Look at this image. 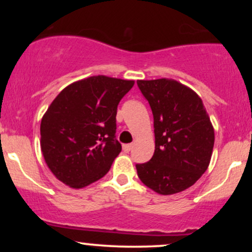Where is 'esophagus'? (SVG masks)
<instances>
[{"label": "esophagus", "mask_w": 252, "mask_h": 252, "mask_svg": "<svg viewBox=\"0 0 252 252\" xmlns=\"http://www.w3.org/2000/svg\"><path fill=\"white\" fill-rule=\"evenodd\" d=\"M132 148V144H123V150L126 153H129Z\"/></svg>", "instance_id": "1"}]
</instances>
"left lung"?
Returning a JSON list of instances; mask_svg holds the SVG:
<instances>
[{
	"instance_id": "1",
	"label": "left lung",
	"mask_w": 252,
	"mask_h": 252,
	"mask_svg": "<svg viewBox=\"0 0 252 252\" xmlns=\"http://www.w3.org/2000/svg\"><path fill=\"white\" fill-rule=\"evenodd\" d=\"M154 117L155 152L137 163V175L162 195L194 185L206 172L215 144V130L201 98L174 79L137 80Z\"/></svg>"
}]
</instances>
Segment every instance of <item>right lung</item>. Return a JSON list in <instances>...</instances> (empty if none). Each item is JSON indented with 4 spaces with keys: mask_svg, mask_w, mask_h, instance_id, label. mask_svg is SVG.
Wrapping results in <instances>:
<instances>
[{
    "mask_svg": "<svg viewBox=\"0 0 252 252\" xmlns=\"http://www.w3.org/2000/svg\"><path fill=\"white\" fill-rule=\"evenodd\" d=\"M134 80L94 76L66 86L40 126L41 152L58 180L83 189L106 173L122 146L116 140L121 99Z\"/></svg>",
    "mask_w": 252,
    "mask_h": 252,
    "instance_id": "obj_1",
    "label": "right lung"
}]
</instances>
